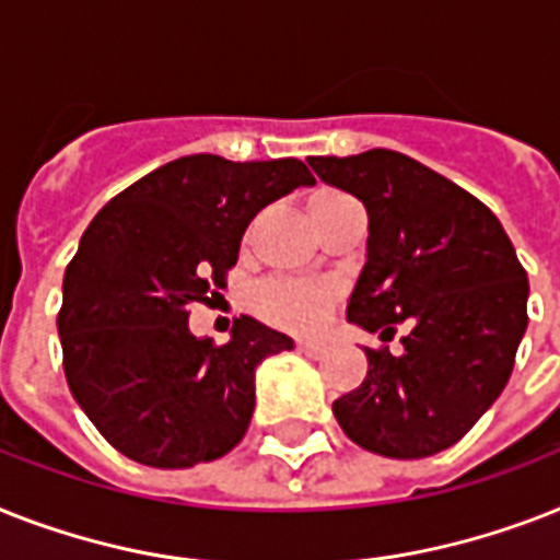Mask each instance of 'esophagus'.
Masks as SVG:
<instances>
[{
  "label": "esophagus",
  "mask_w": 560,
  "mask_h": 560,
  "mask_svg": "<svg viewBox=\"0 0 560 560\" xmlns=\"http://www.w3.org/2000/svg\"><path fill=\"white\" fill-rule=\"evenodd\" d=\"M299 351H302L304 357L322 359V357H325V345H316V342H299Z\"/></svg>",
  "instance_id": "esophagus-1"
}]
</instances>
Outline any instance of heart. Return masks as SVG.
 Listing matches in <instances>:
<instances>
[{
    "instance_id": "b5f03b06",
    "label": "heart",
    "mask_w": 560,
    "mask_h": 560,
    "mask_svg": "<svg viewBox=\"0 0 560 560\" xmlns=\"http://www.w3.org/2000/svg\"><path fill=\"white\" fill-rule=\"evenodd\" d=\"M325 195L330 192L316 195L313 201H319ZM330 304H334V290L327 284H307V281H276L258 295V307L267 319L272 325L295 330V334L319 330L325 325Z\"/></svg>"
}]
</instances>
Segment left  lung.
<instances>
[{
  "label": "left lung",
  "instance_id": "left-lung-1",
  "mask_svg": "<svg viewBox=\"0 0 560 560\" xmlns=\"http://www.w3.org/2000/svg\"><path fill=\"white\" fill-rule=\"evenodd\" d=\"M325 184L362 201L368 253L348 322L402 351L365 348L368 376L334 402L368 452L417 460L454 445L506 388L526 334L529 281L492 209L390 149L311 158Z\"/></svg>",
  "mask_w": 560,
  "mask_h": 560
}]
</instances>
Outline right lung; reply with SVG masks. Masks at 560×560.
Masks as SVG:
<instances>
[{
  "mask_svg": "<svg viewBox=\"0 0 560 560\" xmlns=\"http://www.w3.org/2000/svg\"><path fill=\"white\" fill-rule=\"evenodd\" d=\"M302 161L233 163L186 154L100 209L62 279V368L77 406L117 452L189 469L241 443L256 408V368L293 339L253 316L226 345L195 336L189 302L224 288L253 218L299 186Z\"/></svg>",
  "mask_w": 560,
  "mask_h": 560,
  "instance_id": "right-lung-1",
  "label": "right lung"
}]
</instances>
